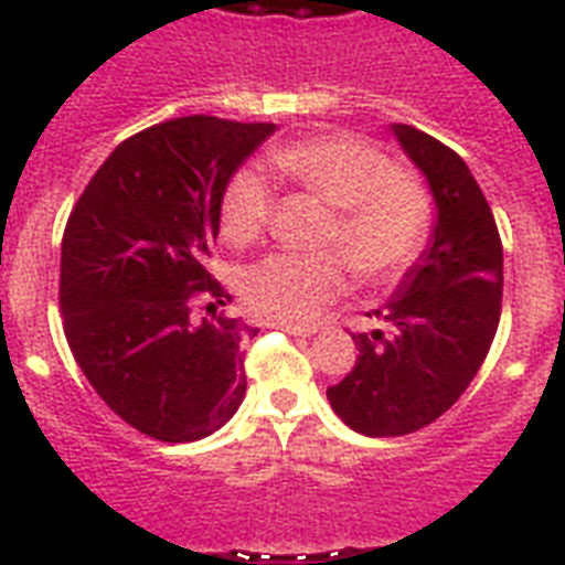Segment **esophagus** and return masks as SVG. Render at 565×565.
<instances>
[{
  "instance_id": "1",
  "label": "esophagus",
  "mask_w": 565,
  "mask_h": 565,
  "mask_svg": "<svg viewBox=\"0 0 565 565\" xmlns=\"http://www.w3.org/2000/svg\"><path fill=\"white\" fill-rule=\"evenodd\" d=\"M275 326L284 328V331H290V334H296V337H313V334H317V328L296 326V322H275Z\"/></svg>"
}]
</instances>
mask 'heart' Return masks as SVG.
Here are the masks:
<instances>
[{
  "label": "heart",
  "mask_w": 565,
  "mask_h": 565,
  "mask_svg": "<svg viewBox=\"0 0 565 565\" xmlns=\"http://www.w3.org/2000/svg\"><path fill=\"white\" fill-rule=\"evenodd\" d=\"M273 170L284 181L334 207L328 243L343 252L366 281H390L411 266L428 237L430 204L419 181L393 167L377 146L352 135H322L275 146ZM269 184L257 170H239L222 190L220 228L234 246L264 234ZM345 284L337 255H269L243 275V299L257 317L308 322Z\"/></svg>",
  "instance_id": "1"
}]
</instances>
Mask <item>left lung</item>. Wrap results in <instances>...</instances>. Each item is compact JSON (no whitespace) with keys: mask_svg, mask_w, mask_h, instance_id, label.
<instances>
[{"mask_svg":"<svg viewBox=\"0 0 565 565\" xmlns=\"http://www.w3.org/2000/svg\"><path fill=\"white\" fill-rule=\"evenodd\" d=\"M390 128L428 181L437 216L416 264L370 313L381 326L352 337L354 370L328 386L337 416L363 437L413 434L466 393L490 352L504 287L499 228L463 158L419 128Z\"/></svg>","mask_w":565,"mask_h":565,"instance_id":"obj_1","label":"left lung"}]
</instances>
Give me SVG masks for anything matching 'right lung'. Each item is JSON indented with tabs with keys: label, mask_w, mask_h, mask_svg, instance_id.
I'll return each mask as SVG.
<instances>
[{
	"label": "right lung",
	"mask_w": 565,
	"mask_h": 565,
	"mask_svg": "<svg viewBox=\"0 0 565 565\" xmlns=\"http://www.w3.org/2000/svg\"><path fill=\"white\" fill-rule=\"evenodd\" d=\"M273 122L181 117L128 137L70 213L61 243L64 334L102 402L146 437L193 443L246 395L243 340L216 313L231 299L204 269L231 175ZM195 298L209 301L199 318Z\"/></svg>",
	"instance_id": "right-lung-1"
}]
</instances>
